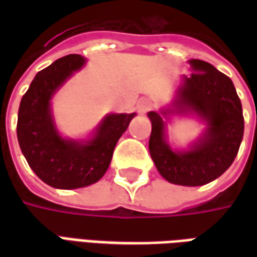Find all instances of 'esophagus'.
<instances>
[{
	"instance_id": "1",
	"label": "esophagus",
	"mask_w": 257,
	"mask_h": 257,
	"mask_svg": "<svg viewBox=\"0 0 257 257\" xmlns=\"http://www.w3.org/2000/svg\"><path fill=\"white\" fill-rule=\"evenodd\" d=\"M151 107H153V101H151L150 99H142V100H139V103H138V110H139V112H142V114H146L147 111H150Z\"/></svg>"
}]
</instances>
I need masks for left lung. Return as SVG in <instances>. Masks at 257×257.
<instances>
[{
    "instance_id": "obj_1",
    "label": "left lung",
    "mask_w": 257,
    "mask_h": 257,
    "mask_svg": "<svg viewBox=\"0 0 257 257\" xmlns=\"http://www.w3.org/2000/svg\"><path fill=\"white\" fill-rule=\"evenodd\" d=\"M194 73L183 77L171 112H193L207 123L203 138L187 152H173L165 139L160 112L150 111L149 150L158 172L169 183L202 186L226 172L237 157L243 136L241 100L232 81L204 60H189Z\"/></svg>"
}]
</instances>
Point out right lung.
<instances>
[{"instance_id": "1", "label": "right lung", "mask_w": 257, "mask_h": 257, "mask_svg": "<svg viewBox=\"0 0 257 257\" xmlns=\"http://www.w3.org/2000/svg\"><path fill=\"white\" fill-rule=\"evenodd\" d=\"M85 64L81 55H67L41 70L19 106L18 140L30 168L55 189L86 187L103 178L118 139L134 114H108L86 142L63 139L55 126L51 99L74 71Z\"/></svg>"}]
</instances>
